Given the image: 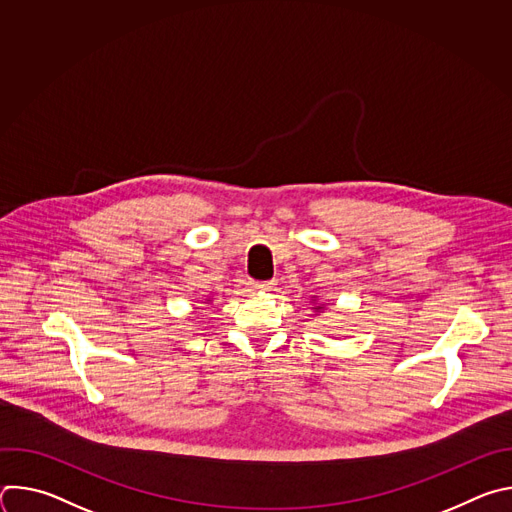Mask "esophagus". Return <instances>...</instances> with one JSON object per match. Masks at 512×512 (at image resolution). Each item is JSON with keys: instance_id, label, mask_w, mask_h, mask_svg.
<instances>
[{"instance_id": "obj_1", "label": "esophagus", "mask_w": 512, "mask_h": 512, "mask_svg": "<svg viewBox=\"0 0 512 512\" xmlns=\"http://www.w3.org/2000/svg\"><path fill=\"white\" fill-rule=\"evenodd\" d=\"M275 287V281H253L251 289L253 291H271Z\"/></svg>"}]
</instances>
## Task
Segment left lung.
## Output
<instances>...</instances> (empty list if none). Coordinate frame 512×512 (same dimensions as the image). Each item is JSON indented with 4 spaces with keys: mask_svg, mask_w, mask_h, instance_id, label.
<instances>
[{
    "mask_svg": "<svg viewBox=\"0 0 512 512\" xmlns=\"http://www.w3.org/2000/svg\"><path fill=\"white\" fill-rule=\"evenodd\" d=\"M312 304H314V312H322L324 308H326V304H322V302H318V300H312Z\"/></svg>",
    "mask_w": 512,
    "mask_h": 512,
    "instance_id": "obj_1",
    "label": "left lung"
}]
</instances>
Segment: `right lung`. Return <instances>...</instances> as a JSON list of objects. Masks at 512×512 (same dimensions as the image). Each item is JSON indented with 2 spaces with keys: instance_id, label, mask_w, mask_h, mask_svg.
<instances>
[{
  "instance_id": "right-lung-1",
  "label": "right lung",
  "mask_w": 512,
  "mask_h": 512,
  "mask_svg": "<svg viewBox=\"0 0 512 512\" xmlns=\"http://www.w3.org/2000/svg\"><path fill=\"white\" fill-rule=\"evenodd\" d=\"M210 302H212V298H206V300H204V304H210Z\"/></svg>"
}]
</instances>
